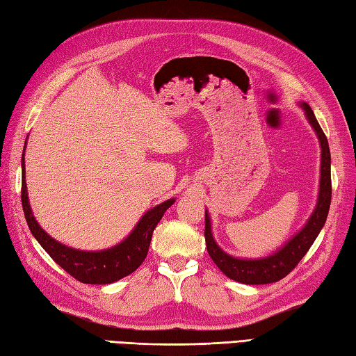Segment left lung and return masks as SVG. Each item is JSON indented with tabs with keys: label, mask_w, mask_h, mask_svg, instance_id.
<instances>
[{
	"label": "left lung",
	"mask_w": 356,
	"mask_h": 356,
	"mask_svg": "<svg viewBox=\"0 0 356 356\" xmlns=\"http://www.w3.org/2000/svg\"><path fill=\"white\" fill-rule=\"evenodd\" d=\"M301 107L305 110V115L312 125L316 138L320 140L321 147V176H320V191H318V200H316V207L314 209L312 216L309 217L306 225L298 231L295 236L287 241V243L278 249L275 254L264 257V259H237L226 254L223 249L216 243L213 237V231H211V218L208 211L205 209V240L208 254L213 261L217 264L226 277L231 280H236L238 283L243 284H268L275 283L278 280L284 278L289 272L297 266L298 261L303 259L309 248L314 245L315 238L318 237L320 231L323 229L324 223L329 214L330 208V199H332V182H330V149L326 134L323 133L321 127L316 120L312 108L309 104L301 102Z\"/></svg>",
	"instance_id": "8db88e82"
}]
</instances>
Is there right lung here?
Returning <instances> with one entry per match:
<instances>
[{
  "label": "right lung",
  "instance_id": "add662e5",
  "mask_svg": "<svg viewBox=\"0 0 356 356\" xmlns=\"http://www.w3.org/2000/svg\"><path fill=\"white\" fill-rule=\"evenodd\" d=\"M26 148V145H24ZM22 166V184H21V202L24 209L26 222L30 232L38 240L44 251L47 252L67 274L76 278L81 283L87 284H110L118 280L130 275L138 269L142 261L145 260L148 248L153 237V231L161 222L165 211L168 209L176 199H168L161 205L148 209L140 217L138 225L134 226L130 236L120 241L119 245L102 249V251H79V249L69 248L51 238L32 214V208L29 203L27 185H26V165L24 154L21 159Z\"/></svg>",
  "mask_w": 356,
  "mask_h": 356
}]
</instances>
